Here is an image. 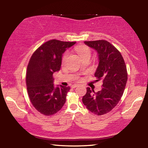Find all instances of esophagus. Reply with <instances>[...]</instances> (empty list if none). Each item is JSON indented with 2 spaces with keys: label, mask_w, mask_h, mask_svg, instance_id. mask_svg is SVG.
I'll list each match as a JSON object with an SVG mask.
<instances>
[{
  "label": "esophagus",
  "mask_w": 148,
  "mask_h": 148,
  "mask_svg": "<svg viewBox=\"0 0 148 148\" xmlns=\"http://www.w3.org/2000/svg\"><path fill=\"white\" fill-rule=\"evenodd\" d=\"M78 86H79V84H72V85L71 87L72 88H76Z\"/></svg>",
  "instance_id": "34e87169"
}]
</instances>
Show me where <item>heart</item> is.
<instances>
[{"label": "heart", "mask_w": 148, "mask_h": 148, "mask_svg": "<svg viewBox=\"0 0 148 148\" xmlns=\"http://www.w3.org/2000/svg\"><path fill=\"white\" fill-rule=\"evenodd\" d=\"M76 52L77 53V54L79 55V56L81 57V58H83L84 57H86V56H90L91 55V51L89 49V48H88L87 46H77L76 48ZM67 53H65V55L64 56L62 59V62H65L66 58L67 56Z\"/></svg>", "instance_id": "b5f03b06"}]
</instances>
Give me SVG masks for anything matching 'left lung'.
I'll return each mask as SVG.
<instances>
[{"label":"left lung","instance_id":"8db88e82","mask_svg":"<svg viewBox=\"0 0 148 148\" xmlns=\"http://www.w3.org/2000/svg\"><path fill=\"white\" fill-rule=\"evenodd\" d=\"M98 54L99 65L95 72L97 81L102 79V88L97 92L86 88L83 104L96 115L110 112L118 104L127 82V67L120 52L105 40L84 41Z\"/></svg>","mask_w":148,"mask_h":148}]
</instances>
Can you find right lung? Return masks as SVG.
Wrapping results in <instances>:
<instances>
[{
	"label": "right lung",
	"instance_id": "obj_1",
	"mask_svg": "<svg viewBox=\"0 0 148 148\" xmlns=\"http://www.w3.org/2000/svg\"><path fill=\"white\" fill-rule=\"evenodd\" d=\"M76 42L52 39L44 43L31 56L26 83L30 102L45 116L55 114L64 106L69 86L53 84V74L60 71L64 53Z\"/></svg>",
	"mask_w": 148,
	"mask_h": 148
}]
</instances>
